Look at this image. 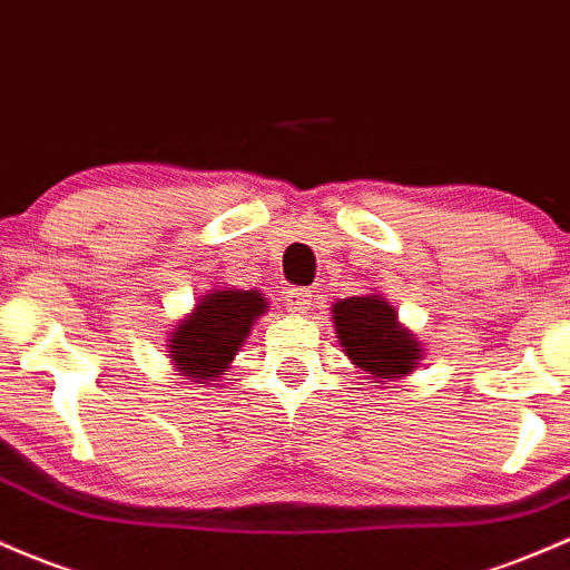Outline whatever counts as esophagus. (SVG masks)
Here are the masks:
<instances>
[{
    "instance_id": "obj_1",
    "label": "esophagus",
    "mask_w": 570,
    "mask_h": 570,
    "mask_svg": "<svg viewBox=\"0 0 570 570\" xmlns=\"http://www.w3.org/2000/svg\"><path fill=\"white\" fill-rule=\"evenodd\" d=\"M286 308L292 311V314H305V311L311 308V289H303V286H292V289H286Z\"/></svg>"
}]
</instances>
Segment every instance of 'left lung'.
Here are the masks:
<instances>
[{
  "label": "left lung",
  "instance_id": "obj_1",
  "mask_svg": "<svg viewBox=\"0 0 570 570\" xmlns=\"http://www.w3.org/2000/svg\"><path fill=\"white\" fill-rule=\"evenodd\" d=\"M333 322L346 356L376 379H400L419 362V343L397 324L395 308L379 295L348 297L333 305Z\"/></svg>",
  "mask_w": 570,
  "mask_h": 570
}]
</instances>
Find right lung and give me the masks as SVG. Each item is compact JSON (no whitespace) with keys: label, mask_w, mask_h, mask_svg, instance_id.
<instances>
[{"label":"right lung","mask_w":570,"mask_h":570,"mask_svg":"<svg viewBox=\"0 0 570 570\" xmlns=\"http://www.w3.org/2000/svg\"><path fill=\"white\" fill-rule=\"evenodd\" d=\"M265 308L259 292L216 289L214 295H203L194 314L175 327L170 360L186 376L218 381Z\"/></svg>","instance_id":"add662e5"}]
</instances>
